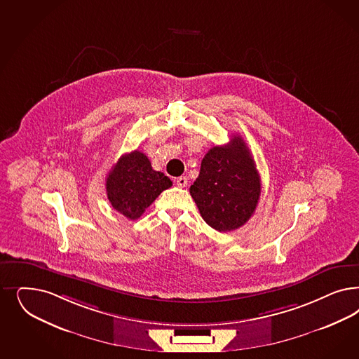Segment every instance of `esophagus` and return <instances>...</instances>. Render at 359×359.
Wrapping results in <instances>:
<instances>
[{
	"label": "esophagus",
	"instance_id": "34e87169",
	"mask_svg": "<svg viewBox=\"0 0 359 359\" xmlns=\"http://www.w3.org/2000/svg\"><path fill=\"white\" fill-rule=\"evenodd\" d=\"M175 185L178 186V187H186L187 186V178L186 177H178L175 180Z\"/></svg>",
	"mask_w": 359,
	"mask_h": 359
}]
</instances>
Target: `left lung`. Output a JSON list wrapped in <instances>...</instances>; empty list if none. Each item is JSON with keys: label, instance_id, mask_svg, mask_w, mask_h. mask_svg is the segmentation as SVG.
Returning <instances> with one entry per match:
<instances>
[{"label": "left lung", "instance_id": "obj_1", "mask_svg": "<svg viewBox=\"0 0 359 359\" xmlns=\"http://www.w3.org/2000/svg\"><path fill=\"white\" fill-rule=\"evenodd\" d=\"M262 191L254 158L241 136L214 147L201 162L190 196L203 220L217 231L236 230L256 210Z\"/></svg>", "mask_w": 359, "mask_h": 359}]
</instances>
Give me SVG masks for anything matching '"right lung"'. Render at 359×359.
I'll return each instance as SVG.
<instances>
[{
  "mask_svg": "<svg viewBox=\"0 0 359 359\" xmlns=\"http://www.w3.org/2000/svg\"><path fill=\"white\" fill-rule=\"evenodd\" d=\"M170 186V178L153 170L148 157L139 151L121 156L105 181L112 208L130 220L140 218L145 208Z\"/></svg>",
  "mask_w": 359,
  "mask_h": 359,
  "instance_id": "add662e5",
  "label": "right lung"
}]
</instances>
